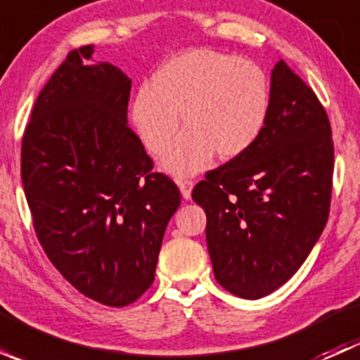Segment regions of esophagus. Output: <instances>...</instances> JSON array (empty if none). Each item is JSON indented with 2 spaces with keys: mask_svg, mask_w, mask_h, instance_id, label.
Returning a JSON list of instances; mask_svg holds the SVG:
<instances>
[{
  "mask_svg": "<svg viewBox=\"0 0 360 360\" xmlns=\"http://www.w3.org/2000/svg\"><path fill=\"white\" fill-rule=\"evenodd\" d=\"M177 186H179L181 195H183L184 200H190V198H191V190H193V181H190V179H177Z\"/></svg>",
  "mask_w": 360,
  "mask_h": 360,
  "instance_id": "34e87169",
  "label": "esophagus"
}]
</instances>
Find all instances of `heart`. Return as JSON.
I'll list each match as a JSON object with an SVG mask.
<instances>
[{
  "mask_svg": "<svg viewBox=\"0 0 360 360\" xmlns=\"http://www.w3.org/2000/svg\"><path fill=\"white\" fill-rule=\"evenodd\" d=\"M270 85L252 60L214 50H190L163 64L141 86L130 106L137 134L155 155H163L179 130H186L163 158L172 176H193L214 157L235 160L254 146L266 125Z\"/></svg>",
  "mask_w": 360,
  "mask_h": 360,
  "instance_id": "obj_1",
  "label": "heart"
}]
</instances>
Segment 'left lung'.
<instances>
[{"label":"left lung","instance_id":"obj_1","mask_svg":"<svg viewBox=\"0 0 360 360\" xmlns=\"http://www.w3.org/2000/svg\"><path fill=\"white\" fill-rule=\"evenodd\" d=\"M333 167L324 108L278 59L259 139L207 174L191 193L207 214V249L224 289L259 300L300 270L328 223Z\"/></svg>","mask_w":360,"mask_h":360}]
</instances>
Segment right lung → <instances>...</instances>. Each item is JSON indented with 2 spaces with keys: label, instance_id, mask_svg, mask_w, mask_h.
<instances>
[{
  "label": "right lung",
  "instance_id": "obj_1",
  "mask_svg": "<svg viewBox=\"0 0 360 360\" xmlns=\"http://www.w3.org/2000/svg\"><path fill=\"white\" fill-rule=\"evenodd\" d=\"M94 46L69 52L22 139L24 193L39 244L79 292L125 307L155 281L181 193L127 125L132 79Z\"/></svg>",
  "mask_w": 360,
  "mask_h": 360
}]
</instances>
